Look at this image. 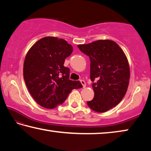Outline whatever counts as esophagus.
<instances>
[{"instance_id":"esophagus-1","label":"esophagus","mask_w":151,"mask_h":151,"mask_svg":"<svg viewBox=\"0 0 151 151\" xmlns=\"http://www.w3.org/2000/svg\"><path fill=\"white\" fill-rule=\"evenodd\" d=\"M80 81H81V84H82V85H83V88H85V86H86V83H85V81H83V80H81Z\"/></svg>"}]
</instances>
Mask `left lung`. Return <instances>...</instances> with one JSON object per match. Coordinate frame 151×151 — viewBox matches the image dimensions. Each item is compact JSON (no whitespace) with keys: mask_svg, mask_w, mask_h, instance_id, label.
I'll return each instance as SVG.
<instances>
[{"mask_svg":"<svg viewBox=\"0 0 151 151\" xmlns=\"http://www.w3.org/2000/svg\"><path fill=\"white\" fill-rule=\"evenodd\" d=\"M78 47L91 60L90 77L94 96L87 102L88 106L95 112L109 111L127 93L130 68L126 56L115 42L110 40H99Z\"/></svg>","mask_w":151,"mask_h":151,"instance_id":"left-lung-1","label":"left lung"}]
</instances>
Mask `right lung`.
I'll return each instance as SVG.
<instances>
[{"mask_svg": "<svg viewBox=\"0 0 151 151\" xmlns=\"http://www.w3.org/2000/svg\"><path fill=\"white\" fill-rule=\"evenodd\" d=\"M73 50L65 40L47 37L38 40L27 52L24 79L39 105L54 109L65 102L71 91L83 87L79 81L70 80V69L64 66Z\"/></svg>", "mask_w": 151, "mask_h": 151, "instance_id": "add662e5", "label": "right lung"}]
</instances>
